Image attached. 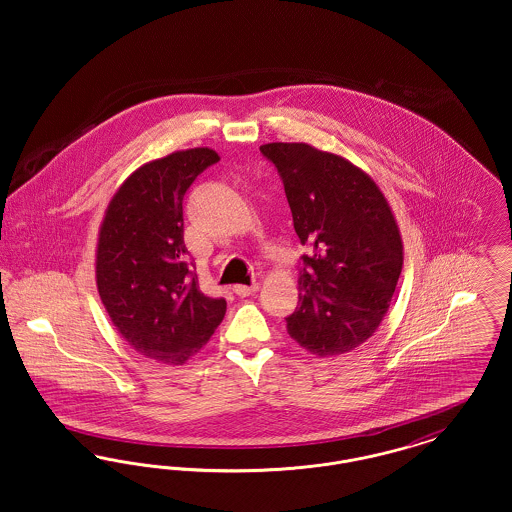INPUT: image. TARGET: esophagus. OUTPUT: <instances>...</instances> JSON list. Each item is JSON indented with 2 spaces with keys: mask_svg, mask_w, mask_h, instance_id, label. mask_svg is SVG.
Here are the masks:
<instances>
[{
  "mask_svg": "<svg viewBox=\"0 0 512 512\" xmlns=\"http://www.w3.org/2000/svg\"><path fill=\"white\" fill-rule=\"evenodd\" d=\"M257 290H259V284H253V286L238 284V286H234V293L240 295V297H247V295H251V293L257 292Z\"/></svg>",
  "mask_w": 512,
  "mask_h": 512,
  "instance_id": "obj_1",
  "label": "esophagus"
}]
</instances>
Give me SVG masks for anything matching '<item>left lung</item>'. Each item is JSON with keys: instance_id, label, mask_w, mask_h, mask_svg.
I'll use <instances>...</instances> for the list:
<instances>
[{"instance_id": "obj_1", "label": "left lung", "mask_w": 512, "mask_h": 512, "mask_svg": "<svg viewBox=\"0 0 512 512\" xmlns=\"http://www.w3.org/2000/svg\"><path fill=\"white\" fill-rule=\"evenodd\" d=\"M284 184L293 228L309 255L288 334L318 357L365 343L390 309L403 240L390 203L363 169L305 142L261 146Z\"/></svg>"}]
</instances>
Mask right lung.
<instances>
[{
    "label": "right lung",
    "instance_id": "obj_1",
    "mask_svg": "<svg viewBox=\"0 0 512 512\" xmlns=\"http://www.w3.org/2000/svg\"><path fill=\"white\" fill-rule=\"evenodd\" d=\"M194 147L144 163L111 197L96 247V284L113 326L132 349L184 365L211 340L226 301L199 290L188 268L182 199L197 174L219 161Z\"/></svg>",
    "mask_w": 512,
    "mask_h": 512
}]
</instances>
